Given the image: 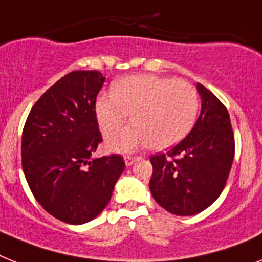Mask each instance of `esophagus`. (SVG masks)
I'll use <instances>...</instances> for the list:
<instances>
[{"label": "esophagus", "instance_id": "obj_1", "mask_svg": "<svg viewBox=\"0 0 262 262\" xmlns=\"http://www.w3.org/2000/svg\"><path fill=\"white\" fill-rule=\"evenodd\" d=\"M136 159H138L136 157H129V155H127V157H124V163H126V166H133Z\"/></svg>", "mask_w": 262, "mask_h": 262}]
</instances>
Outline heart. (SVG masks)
Wrapping results in <instances>:
<instances>
[{"instance_id": "b5f03b06", "label": "heart", "mask_w": 262, "mask_h": 262, "mask_svg": "<svg viewBox=\"0 0 262 262\" xmlns=\"http://www.w3.org/2000/svg\"><path fill=\"white\" fill-rule=\"evenodd\" d=\"M200 99L185 80L155 75H133L114 84V95L101 94L95 115L105 136L121 128L132 115L131 127L110 137L107 147L115 152H131L140 146L165 150L179 143L195 123Z\"/></svg>"}]
</instances>
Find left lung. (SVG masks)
I'll use <instances>...</instances> for the list:
<instances>
[{
  "label": "left lung",
  "instance_id": "left-lung-1",
  "mask_svg": "<svg viewBox=\"0 0 262 262\" xmlns=\"http://www.w3.org/2000/svg\"><path fill=\"white\" fill-rule=\"evenodd\" d=\"M201 114L193 129L167 154L150 158L151 194L168 213L194 215L222 193L234 158L230 116L221 101L196 84Z\"/></svg>",
  "mask_w": 262,
  "mask_h": 262
}]
</instances>
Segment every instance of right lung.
I'll list each match as a JSON object with an SVG mask.
<instances>
[{"instance_id":"right-lung-1","label":"right lung","mask_w":262,"mask_h":262,"mask_svg":"<svg viewBox=\"0 0 262 262\" xmlns=\"http://www.w3.org/2000/svg\"><path fill=\"white\" fill-rule=\"evenodd\" d=\"M105 77L73 71L36 101L23 131V170L34 198L69 225L96 218L124 170L120 155L94 158L101 142L95 103Z\"/></svg>"}]
</instances>
